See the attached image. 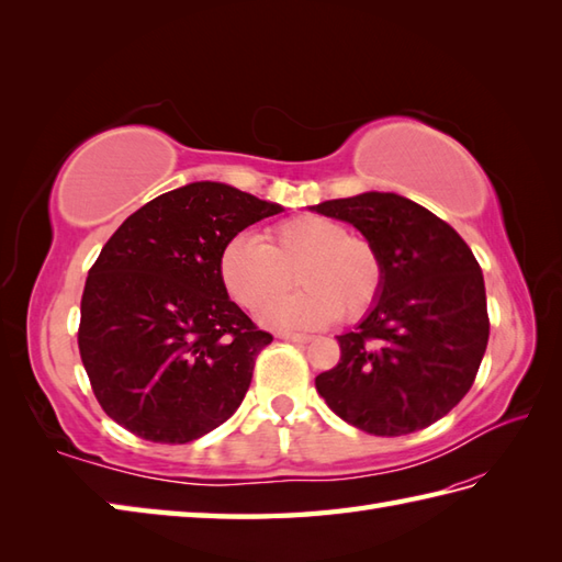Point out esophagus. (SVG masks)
Returning <instances> with one entry per match:
<instances>
[{
  "label": "esophagus",
  "mask_w": 562,
  "mask_h": 562,
  "mask_svg": "<svg viewBox=\"0 0 562 562\" xmlns=\"http://www.w3.org/2000/svg\"><path fill=\"white\" fill-rule=\"evenodd\" d=\"M278 338L288 340V342H296V345H304V342L312 340L308 336H302V333H278Z\"/></svg>",
  "instance_id": "1"
}]
</instances>
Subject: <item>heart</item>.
Wrapping results in <instances>:
<instances>
[{
	"label": "heart",
	"mask_w": 562,
	"mask_h": 562,
	"mask_svg": "<svg viewBox=\"0 0 562 562\" xmlns=\"http://www.w3.org/2000/svg\"><path fill=\"white\" fill-rule=\"evenodd\" d=\"M303 288L276 301L289 286L291 270ZM217 278L226 296L260 312L268 326L321 328L333 321H357L376 304L386 268L374 241L350 234L342 222L324 214H300L270 224L260 241L236 234L217 256Z\"/></svg>",
	"instance_id": "1"
}]
</instances>
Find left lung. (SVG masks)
Here are the masks:
<instances>
[{"label": "left lung", "instance_id": "obj_1", "mask_svg": "<svg viewBox=\"0 0 562 562\" xmlns=\"http://www.w3.org/2000/svg\"><path fill=\"white\" fill-rule=\"evenodd\" d=\"M314 210L355 224L386 268L374 308L338 336L340 362L316 376V391L369 435L429 427L469 393L487 348L479 260L445 220L396 193L328 200Z\"/></svg>", "mask_w": 562, "mask_h": 562}]
</instances>
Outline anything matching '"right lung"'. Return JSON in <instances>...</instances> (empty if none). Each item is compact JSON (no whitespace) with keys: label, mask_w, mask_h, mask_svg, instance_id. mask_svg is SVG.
I'll return each mask as SVG.
<instances>
[{"label":"right lung","mask_w":562,"mask_h":562,"mask_svg":"<svg viewBox=\"0 0 562 562\" xmlns=\"http://www.w3.org/2000/svg\"><path fill=\"white\" fill-rule=\"evenodd\" d=\"M280 205L224 183H190L117 226L81 294L79 355L105 415L130 432L186 445L229 420L272 342L217 278L232 236Z\"/></svg>","instance_id":"add662e5"}]
</instances>
